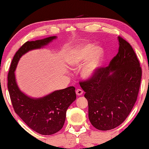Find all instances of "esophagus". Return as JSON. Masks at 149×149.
Listing matches in <instances>:
<instances>
[{
	"label": "esophagus",
	"mask_w": 149,
	"mask_h": 149,
	"mask_svg": "<svg viewBox=\"0 0 149 149\" xmlns=\"http://www.w3.org/2000/svg\"><path fill=\"white\" fill-rule=\"evenodd\" d=\"M75 93H76V94L77 96H81L83 94V90H81V89L78 88V89H77L76 91H75Z\"/></svg>",
	"instance_id": "esophagus-1"
}]
</instances>
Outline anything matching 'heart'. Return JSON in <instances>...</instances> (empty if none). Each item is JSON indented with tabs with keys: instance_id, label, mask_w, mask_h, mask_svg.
I'll list each match as a JSON object with an SVG mask.
<instances>
[{
	"instance_id": "heart-1",
	"label": "heart",
	"mask_w": 149,
	"mask_h": 149,
	"mask_svg": "<svg viewBox=\"0 0 149 149\" xmlns=\"http://www.w3.org/2000/svg\"><path fill=\"white\" fill-rule=\"evenodd\" d=\"M103 58L102 48L88 44L73 50L68 56V63L72 67L79 68L88 60L83 68L82 75L85 79H91L100 68Z\"/></svg>"
}]
</instances>
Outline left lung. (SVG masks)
<instances>
[{
	"mask_svg": "<svg viewBox=\"0 0 149 149\" xmlns=\"http://www.w3.org/2000/svg\"><path fill=\"white\" fill-rule=\"evenodd\" d=\"M118 52L107 67L79 82L88 101V118L94 128L109 130L125 120L138 96L142 70L136 53L120 36Z\"/></svg>",
	"mask_w": 149,
	"mask_h": 149,
	"instance_id": "obj_1",
	"label": "left lung"
}]
</instances>
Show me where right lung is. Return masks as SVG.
<instances>
[{
	"instance_id": "1",
	"label": "right lung",
	"mask_w": 149,
	"mask_h": 149,
	"mask_svg": "<svg viewBox=\"0 0 149 149\" xmlns=\"http://www.w3.org/2000/svg\"><path fill=\"white\" fill-rule=\"evenodd\" d=\"M55 38L56 36H50L25 42L13 56L8 75V88L15 112L29 128L42 135H52L63 128L68 108L76 99L75 88L69 86L42 98H31L19 88L15 70L24 54L44 47Z\"/></svg>"
}]
</instances>
